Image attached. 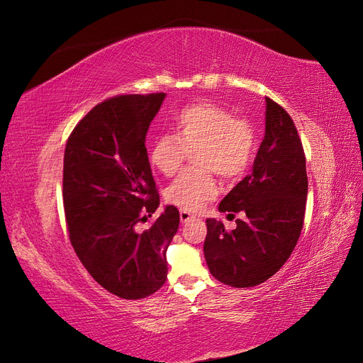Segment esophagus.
I'll list each match as a JSON object with an SVG mask.
<instances>
[{
    "label": "esophagus",
    "instance_id": "1",
    "mask_svg": "<svg viewBox=\"0 0 363 363\" xmlns=\"http://www.w3.org/2000/svg\"><path fill=\"white\" fill-rule=\"evenodd\" d=\"M192 218H195V215L186 212V211H180V221L182 223H188V221H191Z\"/></svg>",
    "mask_w": 363,
    "mask_h": 363
}]
</instances>
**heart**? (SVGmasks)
<instances>
[{"label": "heart", "mask_w": 363, "mask_h": 363, "mask_svg": "<svg viewBox=\"0 0 363 363\" xmlns=\"http://www.w3.org/2000/svg\"><path fill=\"white\" fill-rule=\"evenodd\" d=\"M196 169L182 172L167 188V200L186 212H199L218 194L213 172L224 180L242 175L255 150V130L233 118L223 106L200 101L174 116V135L157 136L150 147V163L171 177L191 152Z\"/></svg>", "instance_id": "heart-1"}]
</instances>
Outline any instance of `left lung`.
I'll list each match as a JSON object with an SVG mask.
<instances>
[{
    "mask_svg": "<svg viewBox=\"0 0 363 363\" xmlns=\"http://www.w3.org/2000/svg\"><path fill=\"white\" fill-rule=\"evenodd\" d=\"M265 136L251 174L219 204V212H244L236 228L206 219L204 257L212 276L233 288H251L272 277L289 259L300 238L307 174L301 140L294 121L265 98Z\"/></svg>",
    "mask_w": 363,
    "mask_h": 363,
    "instance_id": "8db88e82",
    "label": "left lung"
}]
</instances>
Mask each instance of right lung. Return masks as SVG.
Returning a JSON list of instances; mask_svg holds the SVG:
<instances>
[{"mask_svg":"<svg viewBox=\"0 0 363 363\" xmlns=\"http://www.w3.org/2000/svg\"><path fill=\"white\" fill-rule=\"evenodd\" d=\"M167 94L121 95L95 106L75 125L63 157V206L71 244L87 272L119 298L159 291L167 250L180 224L177 207L144 232L160 204L145 138Z\"/></svg>","mask_w":363,"mask_h":363,"instance_id":"obj_1","label":"right lung"}]
</instances>
